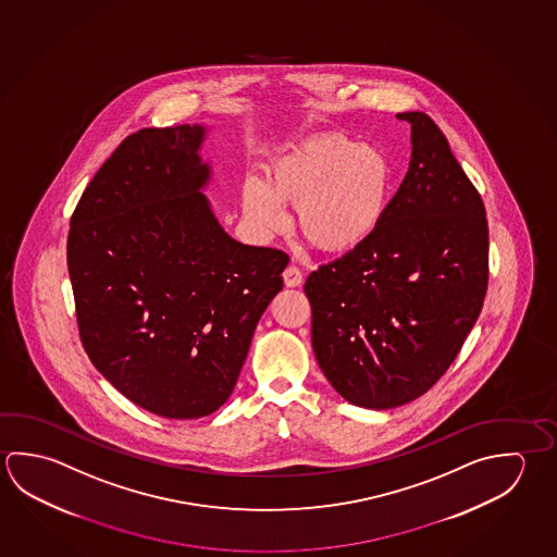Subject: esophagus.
Masks as SVG:
<instances>
[{
    "label": "esophagus",
    "mask_w": 557,
    "mask_h": 557,
    "mask_svg": "<svg viewBox=\"0 0 557 557\" xmlns=\"http://www.w3.org/2000/svg\"><path fill=\"white\" fill-rule=\"evenodd\" d=\"M283 282L287 287H299L302 283L301 270L297 265H287L283 272Z\"/></svg>",
    "instance_id": "1"
}]
</instances>
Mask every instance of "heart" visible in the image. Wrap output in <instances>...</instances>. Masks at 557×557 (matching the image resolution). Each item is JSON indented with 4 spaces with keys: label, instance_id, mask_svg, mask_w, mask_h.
<instances>
[{
    "label": "heart",
    "instance_id": "heart-1",
    "mask_svg": "<svg viewBox=\"0 0 557 557\" xmlns=\"http://www.w3.org/2000/svg\"><path fill=\"white\" fill-rule=\"evenodd\" d=\"M391 166L375 148L329 133L309 138L272 164L262 182L245 184L246 215L265 233L285 225L282 206L297 209L302 236L324 252L366 243L383 219Z\"/></svg>",
    "mask_w": 557,
    "mask_h": 557
}]
</instances>
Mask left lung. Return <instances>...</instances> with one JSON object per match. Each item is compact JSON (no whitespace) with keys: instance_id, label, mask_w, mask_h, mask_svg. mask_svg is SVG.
<instances>
[{"instance_id":"left-lung-1","label":"left lung","mask_w":557,"mask_h":557,"mask_svg":"<svg viewBox=\"0 0 557 557\" xmlns=\"http://www.w3.org/2000/svg\"><path fill=\"white\" fill-rule=\"evenodd\" d=\"M397 117L412 127V157L380 225L305 282L322 373L366 409L414 400L446 373L488 283L483 199L426 113Z\"/></svg>"}]
</instances>
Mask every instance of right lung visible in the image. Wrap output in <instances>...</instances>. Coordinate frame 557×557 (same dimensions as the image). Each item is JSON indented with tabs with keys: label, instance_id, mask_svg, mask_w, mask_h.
<instances>
[{
	"label": "right lung",
	"instance_id": "add662e5",
	"mask_svg": "<svg viewBox=\"0 0 557 557\" xmlns=\"http://www.w3.org/2000/svg\"><path fill=\"white\" fill-rule=\"evenodd\" d=\"M199 125L128 135L70 219L69 272L91 363L164 419L215 412L235 389L289 256L246 246L199 191Z\"/></svg>",
	"mask_w": 557,
	"mask_h": 557
}]
</instances>
